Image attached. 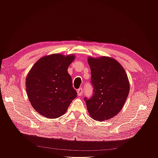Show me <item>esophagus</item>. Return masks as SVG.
Instances as JSON below:
<instances>
[{"instance_id":"34e87169","label":"esophagus","mask_w":158,"mask_h":158,"mask_svg":"<svg viewBox=\"0 0 158 158\" xmlns=\"http://www.w3.org/2000/svg\"><path fill=\"white\" fill-rule=\"evenodd\" d=\"M77 93H78V95H79V96H80V95H82V93H83V89L82 88H79L78 90H77Z\"/></svg>"}]
</instances>
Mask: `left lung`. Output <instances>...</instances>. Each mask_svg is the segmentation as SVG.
I'll return each mask as SVG.
<instances>
[{
    "label": "left lung",
    "mask_w": 158,
    "mask_h": 158,
    "mask_svg": "<svg viewBox=\"0 0 158 158\" xmlns=\"http://www.w3.org/2000/svg\"><path fill=\"white\" fill-rule=\"evenodd\" d=\"M92 97L84 98L90 116L102 121L120 112L129 93V82L125 69L118 62L107 56L89 57Z\"/></svg>",
    "instance_id": "obj_1"
}]
</instances>
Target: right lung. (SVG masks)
I'll list each match as a JSON object with an SVG mask.
<instances>
[{"label": "right lung", "instance_id": "add662e5", "mask_svg": "<svg viewBox=\"0 0 158 158\" xmlns=\"http://www.w3.org/2000/svg\"><path fill=\"white\" fill-rule=\"evenodd\" d=\"M74 55L53 54L42 57L28 73L26 92L32 107L41 115L55 118L64 114L77 92L68 68Z\"/></svg>", "mask_w": 158, "mask_h": 158}]
</instances>
